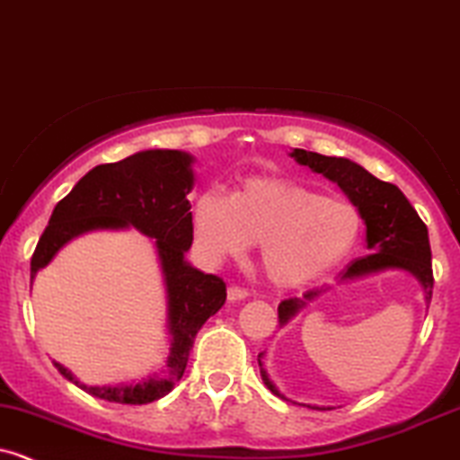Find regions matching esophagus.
I'll use <instances>...</instances> for the list:
<instances>
[{"mask_svg":"<svg viewBox=\"0 0 460 460\" xmlns=\"http://www.w3.org/2000/svg\"><path fill=\"white\" fill-rule=\"evenodd\" d=\"M226 297H229L231 302H238V299L249 297V291H246L244 287H229V291H226Z\"/></svg>","mask_w":460,"mask_h":460,"instance_id":"esophagus-1","label":"esophagus"}]
</instances>
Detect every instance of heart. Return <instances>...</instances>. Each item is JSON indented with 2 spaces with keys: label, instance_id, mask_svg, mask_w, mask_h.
<instances>
[{
  "label": "heart",
  "instance_id": "obj_1",
  "mask_svg": "<svg viewBox=\"0 0 460 460\" xmlns=\"http://www.w3.org/2000/svg\"><path fill=\"white\" fill-rule=\"evenodd\" d=\"M193 229L214 258L260 244L264 273L299 287L341 262L361 231L359 211L287 178H251L234 193L205 190L193 200Z\"/></svg>",
  "mask_w": 460,
  "mask_h": 460
}]
</instances>
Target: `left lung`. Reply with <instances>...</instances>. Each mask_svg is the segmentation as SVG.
I'll use <instances>...</instances> for the list:
<instances>
[{
	"label": "left lung",
	"instance_id": "obj_1",
	"mask_svg": "<svg viewBox=\"0 0 460 460\" xmlns=\"http://www.w3.org/2000/svg\"><path fill=\"white\" fill-rule=\"evenodd\" d=\"M291 156L299 165L311 167L313 172L323 173L328 181L337 182L366 220V244L370 253L348 264L341 270L340 279H355L384 269H405L417 275L419 282L423 284L425 302H429L434 275L428 226L403 196V191L393 182L379 181L348 158L323 156V154L306 152V149H295ZM319 293H322L319 288H313L304 293L302 299H284L278 306L279 323H287L304 306V299L317 297ZM260 357L262 352L258 355V364L264 385L275 396H279L278 388L270 384L267 370L262 368Z\"/></svg>",
	"mask_w": 460,
	"mask_h": 460
}]
</instances>
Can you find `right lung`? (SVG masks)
I'll list each match as a JSON object with an SVG mask.
<instances>
[{
    "instance_id": "1",
    "label": "right lung",
    "mask_w": 460,
    "mask_h": 460,
    "mask_svg": "<svg viewBox=\"0 0 460 460\" xmlns=\"http://www.w3.org/2000/svg\"><path fill=\"white\" fill-rule=\"evenodd\" d=\"M190 154L178 149H147L119 163L90 169L64 200L57 202L46 231L31 260V282L57 251L76 235L92 229L137 226L156 238L158 258L167 287L169 355L163 376L137 385L99 388L84 385L70 370H57L92 396L128 405H143L172 393L190 361V350L202 323L216 315L226 299V284L217 275H205L185 262L193 240L191 205L187 193L193 187Z\"/></svg>"
}]
</instances>
